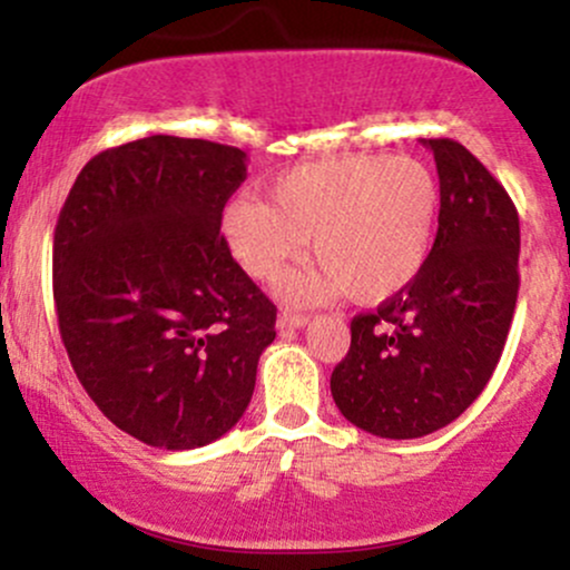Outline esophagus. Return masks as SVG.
Listing matches in <instances>:
<instances>
[{
    "label": "esophagus",
    "instance_id": "esophagus-1",
    "mask_svg": "<svg viewBox=\"0 0 570 570\" xmlns=\"http://www.w3.org/2000/svg\"><path fill=\"white\" fill-rule=\"evenodd\" d=\"M311 322V318L307 316H303V313H289V311H281L278 313V322H276V326L281 332H286V330H303V326Z\"/></svg>",
    "mask_w": 570,
    "mask_h": 570
}]
</instances>
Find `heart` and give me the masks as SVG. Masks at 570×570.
<instances>
[{
  "instance_id": "1",
  "label": "heart",
  "mask_w": 570,
  "mask_h": 570,
  "mask_svg": "<svg viewBox=\"0 0 570 570\" xmlns=\"http://www.w3.org/2000/svg\"><path fill=\"white\" fill-rule=\"evenodd\" d=\"M267 200H230L222 233L252 278L284 276L311 238L316 265L292 273L281 294L324 303L348 292L381 303L421 273L440 214V187L426 163L345 155L281 174Z\"/></svg>"
}]
</instances>
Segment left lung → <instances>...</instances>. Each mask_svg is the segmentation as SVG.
I'll list each match as a JSON object with an SVG mask.
<instances>
[{
  "label": "left lung",
  "instance_id": "obj_1",
  "mask_svg": "<svg viewBox=\"0 0 570 570\" xmlns=\"http://www.w3.org/2000/svg\"><path fill=\"white\" fill-rule=\"evenodd\" d=\"M421 141L440 174L434 246L402 292L353 318L330 381L345 421L383 440L426 436L482 394L520 289V219L507 189L463 144Z\"/></svg>",
  "mask_w": 570,
  "mask_h": 570
}]
</instances>
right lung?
Wrapping results in <instances>:
<instances>
[{"label": "right lung", "instance_id": "add662e5", "mask_svg": "<svg viewBox=\"0 0 570 570\" xmlns=\"http://www.w3.org/2000/svg\"><path fill=\"white\" fill-rule=\"evenodd\" d=\"M244 179L238 147L158 134L88 160L58 214L63 348L96 407L153 448L227 434L276 340V305L219 235Z\"/></svg>", "mask_w": 570, "mask_h": 570}]
</instances>
